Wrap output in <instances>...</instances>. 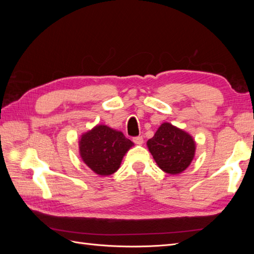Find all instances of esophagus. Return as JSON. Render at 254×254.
<instances>
[{"label":"esophagus","instance_id":"34e87169","mask_svg":"<svg viewBox=\"0 0 254 254\" xmlns=\"http://www.w3.org/2000/svg\"><path fill=\"white\" fill-rule=\"evenodd\" d=\"M133 142L135 143V144H137V145H142L143 142H144L143 136H135V137H133Z\"/></svg>","mask_w":254,"mask_h":254}]
</instances>
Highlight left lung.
I'll use <instances>...</instances> for the list:
<instances>
[{
	"instance_id": "left-lung-1",
	"label": "left lung",
	"mask_w": 254,
	"mask_h": 254,
	"mask_svg": "<svg viewBox=\"0 0 254 254\" xmlns=\"http://www.w3.org/2000/svg\"><path fill=\"white\" fill-rule=\"evenodd\" d=\"M147 146L159 168L170 175L186 170L195 153L192 136L170 123L161 124Z\"/></svg>"
}]
</instances>
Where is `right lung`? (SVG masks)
I'll return each instance as SVG.
<instances>
[{
  "mask_svg": "<svg viewBox=\"0 0 254 254\" xmlns=\"http://www.w3.org/2000/svg\"><path fill=\"white\" fill-rule=\"evenodd\" d=\"M133 143L123 133L107 126H97L83 134L79 154L84 163L97 175L109 176L116 172Z\"/></svg>",
  "mask_w": 254,
  "mask_h": 254,
  "instance_id": "right-lung-1",
  "label": "right lung"
}]
</instances>
